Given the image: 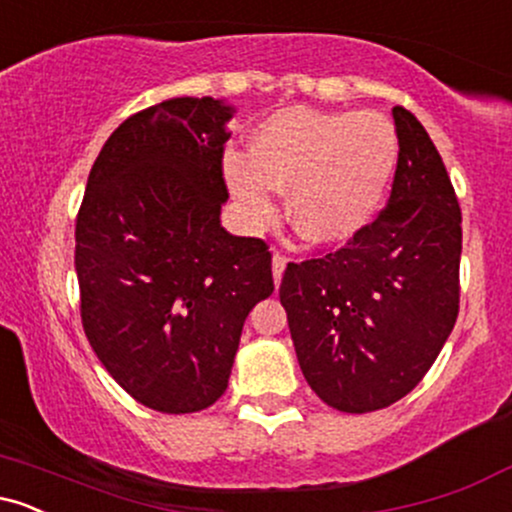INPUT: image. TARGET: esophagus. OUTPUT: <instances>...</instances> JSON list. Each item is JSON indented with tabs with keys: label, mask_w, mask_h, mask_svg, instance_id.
Returning <instances> with one entry per match:
<instances>
[{
	"label": "esophagus",
	"mask_w": 512,
	"mask_h": 512,
	"mask_svg": "<svg viewBox=\"0 0 512 512\" xmlns=\"http://www.w3.org/2000/svg\"><path fill=\"white\" fill-rule=\"evenodd\" d=\"M284 269H286V257L281 255V252H274V257H272V274H274V284L276 286L281 284V276H284Z\"/></svg>",
	"instance_id": "34e87169"
}]
</instances>
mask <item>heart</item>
I'll return each instance as SVG.
<instances>
[{"label":"heart","instance_id":"obj_1","mask_svg":"<svg viewBox=\"0 0 512 512\" xmlns=\"http://www.w3.org/2000/svg\"><path fill=\"white\" fill-rule=\"evenodd\" d=\"M399 161L397 129L373 110L291 105L252 129L250 151L223 154V178L255 226L289 190V219L305 240L342 245L378 214Z\"/></svg>","mask_w":512,"mask_h":512}]
</instances>
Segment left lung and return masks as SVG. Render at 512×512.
Instances as JSON below:
<instances>
[{"label":"left lung","mask_w":512,"mask_h":512,"mask_svg":"<svg viewBox=\"0 0 512 512\" xmlns=\"http://www.w3.org/2000/svg\"><path fill=\"white\" fill-rule=\"evenodd\" d=\"M392 117L399 161L387 207L344 248L291 262L279 286L305 380L346 414L409 395L460 310V204L424 125L399 105Z\"/></svg>","instance_id":"obj_1"}]
</instances>
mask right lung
Wrapping results in <instances>:
<instances>
[{
    "instance_id": "right-lung-1",
    "label": "right lung",
    "mask_w": 512,
    "mask_h": 512,
    "mask_svg": "<svg viewBox=\"0 0 512 512\" xmlns=\"http://www.w3.org/2000/svg\"><path fill=\"white\" fill-rule=\"evenodd\" d=\"M233 113L204 96L127 117L76 216L88 342L127 395L163 414L207 409L226 392L245 317L274 291L267 243L221 226Z\"/></svg>"
}]
</instances>
